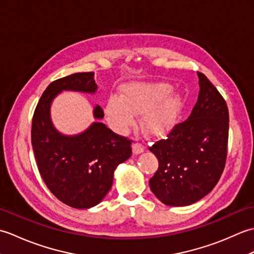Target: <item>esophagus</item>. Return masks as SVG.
I'll use <instances>...</instances> for the list:
<instances>
[{"mask_svg":"<svg viewBox=\"0 0 254 254\" xmlns=\"http://www.w3.org/2000/svg\"><path fill=\"white\" fill-rule=\"evenodd\" d=\"M144 149H145V147L143 146L141 143L136 142V143L133 144V153L134 154H136V155L137 154H141L142 152H144Z\"/></svg>","mask_w":254,"mask_h":254,"instance_id":"1","label":"esophagus"}]
</instances>
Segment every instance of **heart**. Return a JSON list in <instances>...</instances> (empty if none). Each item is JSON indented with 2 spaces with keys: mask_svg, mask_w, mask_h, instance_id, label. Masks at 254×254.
<instances>
[{
  "mask_svg": "<svg viewBox=\"0 0 254 254\" xmlns=\"http://www.w3.org/2000/svg\"><path fill=\"white\" fill-rule=\"evenodd\" d=\"M166 83H128L122 87V95H112L106 105L108 120L116 130L130 128L135 115L144 113V127L150 132L165 131L179 117L182 98L169 93Z\"/></svg>",
  "mask_w": 254,
  "mask_h": 254,
  "instance_id": "b5f03b06",
  "label": "heart"
}]
</instances>
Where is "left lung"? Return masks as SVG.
Listing matches in <instances>:
<instances>
[{
  "label": "left lung",
  "instance_id": "8db88e82",
  "mask_svg": "<svg viewBox=\"0 0 254 254\" xmlns=\"http://www.w3.org/2000/svg\"><path fill=\"white\" fill-rule=\"evenodd\" d=\"M197 75L199 93L191 115L149 147L158 159L150 190L169 206H186L207 195L227 159V104L203 73Z\"/></svg>",
  "mask_w": 254,
  "mask_h": 254
}]
</instances>
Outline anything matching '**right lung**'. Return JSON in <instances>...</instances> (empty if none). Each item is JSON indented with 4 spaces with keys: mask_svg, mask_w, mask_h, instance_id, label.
I'll return each mask as SVG.
<instances>
[{
    "mask_svg": "<svg viewBox=\"0 0 254 254\" xmlns=\"http://www.w3.org/2000/svg\"><path fill=\"white\" fill-rule=\"evenodd\" d=\"M94 73H75L52 82L38 101L31 122V145L38 169L48 189L73 208H89L109 192L113 172L132 155V139L96 122L76 136H64L50 120L52 99L62 90L94 93ZM95 118H104L97 106Z\"/></svg>",
    "mask_w": 254,
    "mask_h": 254,
    "instance_id": "obj_1",
    "label": "right lung"
}]
</instances>
